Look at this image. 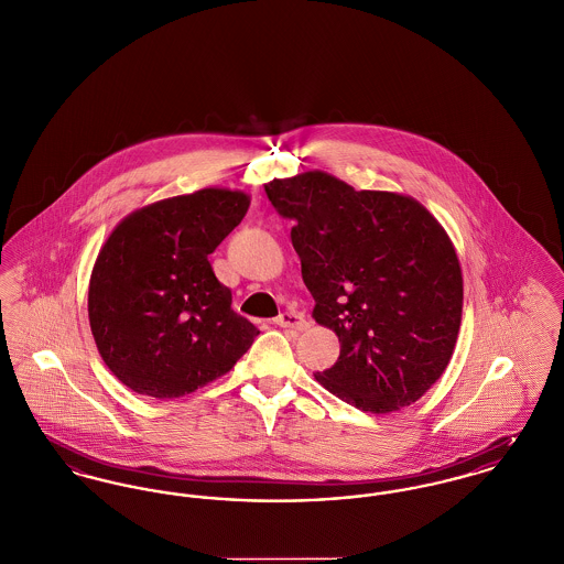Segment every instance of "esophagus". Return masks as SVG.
Returning a JSON list of instances; mask_svg holds the SVG:
<instances>
[{
	"label": "esophagus",
	"mask_w": 564,
	"mask_h": 564,
	"mask_svg": "<svg viewBox=\"0 0 564 564\" xmlns=\"http://www.w3.org/2000/svg\"><path fill=\"white\" fill-rule=\"evenodd\" d=\"M275 325L278 327H284V329H303L305 327V316L301 312H282L278 318H275Z\"/></svg>",
	"instance_id": "obj_1"
}]
</instances>
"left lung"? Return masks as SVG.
<instances>
[{
  "instance_id": "obj_1",
  "label": "left lung",
  "mask_w": 564,
  "mask_h": 564,
  "mask_svg": "<svg viewBox=\"0 0 564 564\" xmlns=\"http://www.w3.org/2000/svg\"><path fill=\"white\" fill-rule=\"evenodd\" d=\"M338 361L314 378L346 404L384 414L416 402L449 366L462 269L449 235L411 196L357 189L323 171L264 184Z\"/></svg>"
}]
</instances>
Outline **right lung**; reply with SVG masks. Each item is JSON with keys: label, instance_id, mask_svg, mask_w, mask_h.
<instances>
[{"label": "right lung", "instance_id": "obj_1", "mask_svg": "<svg viewBox=\"0 0 564 564\" xmlns=\"http://www.w3.org/2000/svg\"><path fill=\"white\" fill-rule=\"evenodd\" d=\"M248 207L239 189H198L132 212L105 241L89 278V327L132 391L182 398L225 376L259 336L209 263Z\"/></svg>", "mask_w": 564, "mask_h": 564}]
</instances>
